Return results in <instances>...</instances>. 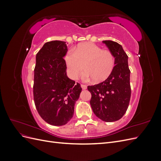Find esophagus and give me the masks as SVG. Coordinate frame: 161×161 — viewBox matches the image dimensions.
<instances>
[{"mask_svg": "<svg viewBox=\"0 0 161 161\" xmlns=\"http://www.w3.org/2000/svg\"><path fill=\"white\" fill-rule=\"evenodd\" d=\"M81 87H82V89H83V90H85V89H86V88H87L86 85H81Z\"/></svg>", "mask_w": 161, "mask_h": 161, "instance_id": "esophagus-1", "label": "esophagus"}]
</instances>
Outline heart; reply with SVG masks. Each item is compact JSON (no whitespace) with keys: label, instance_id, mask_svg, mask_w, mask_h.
<instances>
[{"label":"heart","instance_id":"heart-1","mask_svg":"<svg viewBox=\"0 0 161 161\" xmlns=\"http://www.w3.org/2000/svg\"><path fill=\"white\" fill-rule=\"evenodd\" d=\"M65 62L72 79H77L85 69L83 79L97 82L108 79L115 65L113 53L92 43H82L75 51L68 52Z\"/></svg>","mask_w":161,"mask_h":161}]
</instances>
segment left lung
<instances>
[{"label":"left lung","mask_w":161,"mask_h":161,"mask_svg":"<svg viewBox=\"0 0 161 161\" xmlns=\"http://www.w3.org/2000/svg\"><path fill=\"white\" fill-rule=\"evenodd\" d=\"M103 43L115 58V65L105 81L87 89L91 93L90 104L97 117L106 122L121 119L128 109L130 97V70L128 56L118 43L105 40Z\"/></svg>","instance_id":"obj_1"}]
</instances>
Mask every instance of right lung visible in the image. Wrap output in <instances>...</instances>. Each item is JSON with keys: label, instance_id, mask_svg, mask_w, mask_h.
<instances>
[{"label": "right lung", "instance_id": "add662e5", "mask_svg": "<svg viewBox=\"0 0 161 161\" xmlns=\"http://www.w3.org/2000/svg\"><path fill=\"white\" fill-rule=\"evenodd\" d=\"M65 42H46L36 54L33 99L38 114L52 125L66 124L72 118L82 88L66 75Z\"/></svg>", "mask_w": 161, "mask_h": 161}]
</instances>
